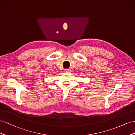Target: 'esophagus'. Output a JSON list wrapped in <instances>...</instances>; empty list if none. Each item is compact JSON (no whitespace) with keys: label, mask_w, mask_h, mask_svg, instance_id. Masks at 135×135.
I'll use <instances>...</instances> for the list:
<instances>
[{"label":"esophagus","mask_w":135,"mask_h":135,"mask_svg":"<svg viewBox=\"0 0 135 135\" xmlns=\"http://www.w3.org/2000/svg\"><path fill=\"white\" fill-rule=\"evenodd\" d=\"M70 72H71L70 69H65V70H64V72L67 73V74H68V73H70Z\"/></svg>","instance_id":"1"}]
</instances>
